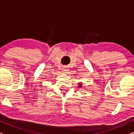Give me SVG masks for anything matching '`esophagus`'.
I'll return each mask as SVG.
<instances>
[{
	"instance_id": "obj_1",
	"label": "esophagus",
	"mask_w": 134,
	"mask_h": 134,
	"mask_svg": "<svg viewBox=\"0 0 134 134\" xmlns=\"http://www.w3.org/2000/svg\"><path fill=\"white\" fill-rule=\"evenodd\" d=\"M63 69H62V70H63L64 72H67V71H68V69L66 68V67H64V68H62Z\"/></svg>"
}]
</instances>
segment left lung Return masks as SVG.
Segmentation results:
<instances>
[{
	"instance_id": "1",
	"label": "left lung",
	"mask_w": 134,
	"mask_h": 134,
	"mask_svg": "<svg viewBox=\"0 0 134 134\" xmlns=\"http://www.w3.org/2000/svg\"><path fill=\"white\" fill-rule=\"evenodd\" d=\"M82 83H79L78 87H79V88H82Z\"/></svg>"
}]
</instances>
